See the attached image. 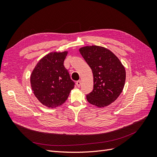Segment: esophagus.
Masks as SVG:
<instances>
[{
  "label": "esophagus",
  "mask_w": 157,
  "mask_h": 157,
  "mask_svg": "<svg viewBox=\"0 0 157 157\" xmlns=\"http://www.w3.org/2000/svg\"><path fill=\"white\" fill-rule=\"evenodd\" d=\"M76 84H77V87H80V85H81V81L80 80H78V81H77V82H76Z\"/></svg>",
  "instance_id": "34e87169"
}]
</instances>
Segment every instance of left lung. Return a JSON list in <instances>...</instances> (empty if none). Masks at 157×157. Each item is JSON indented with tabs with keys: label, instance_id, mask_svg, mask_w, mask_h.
I'll return each instance as SVG.
<instances>
[{
	"label": "left lung",
	"instance_id": "left-lung-1",
	"mask_svg": "<svg viewBox=\"0 0 157 157\" xmlns=\"http://www.w3.org/2000/svg\"><path fill=\"white\" fill-rule=\"evenodd\" d=\"M79 51L93 73L94 88L86 95L88 101L98 107L110 105L124 88V67L112 52L104 47L85 46Z\"/></svg>",
	"mask_w": 157,
	"mask_h": 157
}]
</instances>
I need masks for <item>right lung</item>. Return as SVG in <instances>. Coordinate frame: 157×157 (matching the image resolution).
Wrapping results in <instances>:
<instances>
[{"instance_id":"obj_1","label":"right lung","mask_w":157,"mask_h":157,"mask_svg":"<svg viewBox=\"0 0 157 157\" xmlns=\"http://www.w3.org/2000/svg\"><path fill=\"white\" fill-rule=\"evenodd\" d=\"M67 52H51L42 58L31 75V86L42 105L54 108L67 100L75 82L63 65Z\"/></svg>"}]
</instances>
